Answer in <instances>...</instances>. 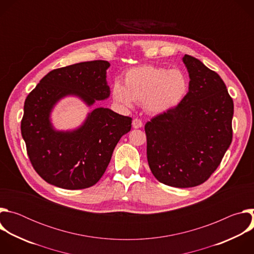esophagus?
<instances>
[{
    "label": "esophagus",
    "instance_id": "34e87169",
    "mask_svg": "<svg viewBox=\"0 0 254 254\" xmlns=\"http://www.w3.org/2000/svg\"><path fill=\"white\" fill-rule=\"evenodd\" d=\"M132 127L133 128H139V127H142V123H141V121L140 120H138V119H134L133 121H132Z\"/></svg>",
    "mask_w": 254,
    "mask_h": 254
}]
</instances>
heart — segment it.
Here are the masks:
<instances>
[{"label": "heart", "instance_id": "heart-1", "mask_svg": "<svg viewBox=\"0 0 254 254\" xmlns=\"http://www.w3.org/2000/svg\"><path fill=\"white\" fill-rule=\"evenodd\" d=\"M123 86L119 81L113 85L114 99L130 106L133 101L143 103L151 114H163L179 105L185 98L189 83L180 69L143 64L128 69L124 76Z\"/></svg>", "mask_w": 254, "mask_h": 254}]
</instances>
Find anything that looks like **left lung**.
Masks as SVG:
<instances>
[{"mask_svg":"<svg viewBox=\"0 0 254 254\" xmlns=\"http://www.w3.org/2000/svg\"><path fill=\"white\" fill-rule=\"evenodd\" d=\"M189 91L179 105L144 126L148 163L159 182L177 188L201 185L220 165L232 141L234 105L215 71L183 57Z\"/></svg>","mask_w":254,"mask_h":254,"instance_id":"8db88e82","label":"left lung"}]
</instances>
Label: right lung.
Returning a JSON list of instances; mask_svg holds the SVG:
<instances>
[{"instance_id":"right-lung-1","label":"right lung","mask_w":254,"mask_h":254,"mask_svg":"<svg viewBox=\"0 0 254 254\" xmlns=\"http://www.w3.org/2000/svg\"><path fill=\"white\" fill-rule=\"evenodd\" d=\"M94 60L50 71L27 96L21 132L29 160L47 183L68 190L95 185L111 162L120 138L131 127V118L98 107L73 131H56L49 121L54 104L77 95L88 105L110 96L106 69Z\"/></svg>"}]
</instances>
